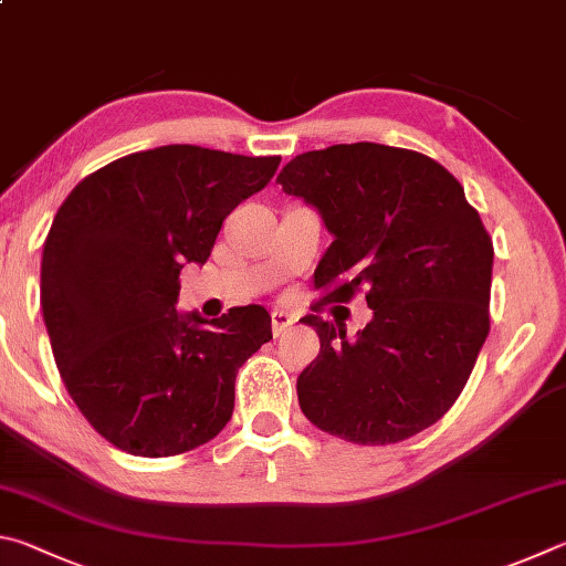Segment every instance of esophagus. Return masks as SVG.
I'll use <instances>...</instances> for the list:
<instances>
[{"mask_svg":"<svg viewBox=\"0 0 566 566\" xmlns=\"http://www.w3.org/2000/svg\"><path fill=\"white\" fill-rule=\"evenodd\" d=\"M295 321H298V318H295V315L289 313V311H273L271 313V325H273L275 338H277V335H283L285 331H289Z\"/></svg>","mask_w":566,"mask_h":566,"instance_id":"1","label":"esophagus"}]
</instances>
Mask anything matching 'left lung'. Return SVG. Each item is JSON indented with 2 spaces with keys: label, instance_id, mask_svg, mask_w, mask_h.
Masks as SVG:
<instances>
[{
  "label": "left lung",
  "instance_id": "obj_1",
  "mask_svg": "<svg viewBox=\"0 0 566 566\" xmlns=\"http://www.w3.org/2000/svg\"><path fill=\"white\" fill-rule=\"evenodd\" d=\"M283 191L321 213L333 243L315 268L323 301L355 291L373 321L305 315L321 353L298 375V402L323 432L390 444L438 422L468 382L490 333L492 238L448 168L408 148L335 144L295 156Z\"/></svg>",
  "mask_w": 566,
  "mask_h": 566
}]
</instances>
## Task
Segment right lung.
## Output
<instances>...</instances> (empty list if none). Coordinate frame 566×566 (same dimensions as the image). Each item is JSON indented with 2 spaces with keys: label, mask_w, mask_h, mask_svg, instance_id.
I'll return each instance as SVG.
<instances>
[{
  "label": "right lung",
  "mask_w": 566,
  "mask_h": 566,
  "mask_svg": "<svg viewBox=\"0 0 566 566\" xmlns=\"http://www.w3.org/2000/svg\"><path fill=\"white\" fill-rule=\"evenodd\" d=\"M277 164L158 146L86 176L56 211L42 255L44 325L69 395L114 448L168 458L231 420L235 373L273 338L271 315L263 305L213 321L176 311L178 273L208 261L226 216Z\"/></svg>",
  "instance_id": "add662e5"
}]
</instances>
